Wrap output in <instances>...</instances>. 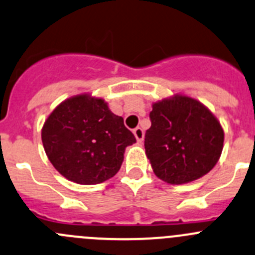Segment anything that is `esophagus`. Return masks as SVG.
<instances>
[{"label": "esophagus", "mask_w": 255, "mask_h": 255, "mask_svg": "<svg viewBox=\"0 0 255 255\" xmlns=\"http://www.w3.org/2000/svg\"><path fill=\"white\" fill-rule=\"evenodd\" d=\"M133 134L135 135V138H137L138 142H142L143 138H144V132H143V129L140 127H137L133 129Z\"/></svg>", "instance_id": "obj_1"}]
</instances>
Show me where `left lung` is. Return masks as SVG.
Masks as SVG:
<instances>
[{
    "mask_svg": "<svg viewBox=\"0 0 255 255\" xmlns=\"http://www.w3.org/2000/svg\"><path fill=\"white\" fill-rule=\"evenodd\" d=\"M144 137L153 172L164 182L182 184L207 174L218 162L224 132L213 113L187 96L153 105Z\"/></svg>",
    "mask_w": 255,
    "mask_h": 255,
    "instance_id": "left-lung-1",
    "label": "left lung"
}]
</instances>
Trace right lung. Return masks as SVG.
Instances as JSON below:
<instances>
[{
    "label": "right lung",
    "instance_id": "obj_1",
    "mask_svg": "<svg viewBox=\"0 0 255 255\" xmlns=\"http://www.w3.org/2000/svg\"><path fill=\"white\" fill-rule=\"evenodd\" d=\"M42 143L63 177L98 184L120 170L126 147L135 138L102 98L81 95L54 108L42 128Z\"/></svg>",
    "mask_w": 255,
    "mask_h": 255
}]
</instances>
